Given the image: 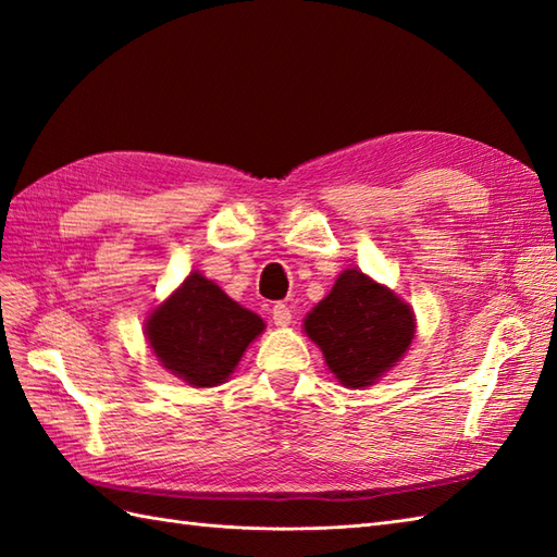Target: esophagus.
<instances>
[{
  "label": "esophagus",
  "mask_w": 557,
  "mask_h": 557,
  "mask_svg": "<svg viewBox=\"0 0 557 557\" xmlns=\"http://www.w3.org/2000/svg\"><path fill=\"white\" fill-rule=\"evenodd\" d=\"M272 323L280 325V327H285V325L292 323V311H289L287 304L272 306Z\"/></svg>",
  "instance_id": "1"
}]
</instances>
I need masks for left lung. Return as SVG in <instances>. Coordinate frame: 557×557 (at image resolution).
I'll return each mask as SVG.
<instances>
[{
    "label": "left lung",
    "mask_w": 557,
    "mask_h": 557,
    "mask_svg": "<svg viewBox=\"0 0 557 557\" xmlns=\"http://www.w3.org/2000/svg\"><path fill=\"white\" fill-rule=\"evenodd\" d=\"M304 330L345 387H369L405 357L417 321L411 306L361 270H345Z\"/></svg>",
    "instance_id": "obj_1"
}]
</instances>
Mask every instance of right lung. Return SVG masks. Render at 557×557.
Instances as JSON below:
<instances>
[{
    "label": "right lung",
    "instance_id": "obj_1",
    "mask_svg": "<svg viewBox=\"0 0 557 557\" xmlns=\"http://www.w3.org/2000/svg\"><path fill=\"white\" fill-rule=\"evenodd\" d=\"M263 330L260 315L232 301L200 272H191L146 321L148 345L158 361L194 387L227 381Z\"/></svg>",
    "mask_w": 557,
    "mask_h": 557
}]
</instances>
